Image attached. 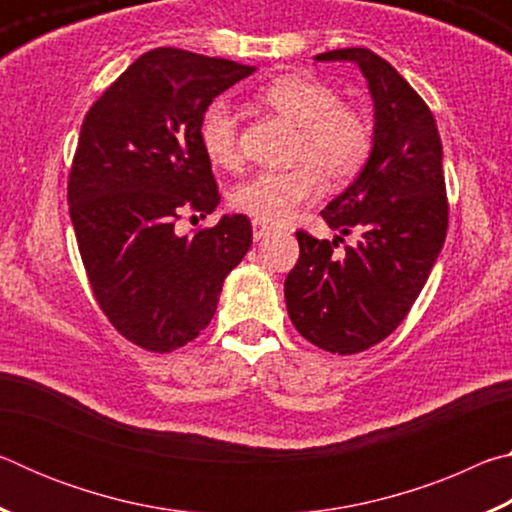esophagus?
<instances>
[{
  "label": "esophagus",
  "instance_id": "1",
  "mask_svg": "<svg viewBox=\"0 0 512 512\" xmlns=\"http://www.w3.org/2000/svg\"><path fill=\"white\" fill-rule=\"evenodd\" d=\"M268 232H271V228H268L266 223H262V221H253V237L259 241V239H264Z\"/></svg>",
  "mask_w": 512,
  "mask_h": 512
}]
</instances>
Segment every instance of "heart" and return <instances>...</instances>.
<instances>
[{
    "instance_id": "1",
    "label": "heart",
    "mask_w": 512,
    "mask_h": 512,
    "mask_svg": "<svg viewBox=\"0 0 512 512\" xmlns=\"http://www.w3.org/2000/svg\"><path fill=\"white\" fill-rule=\"evenodd\" d=\"M257 106L298 126L291 169L259 171L232 189L235 210L262 223H284L298 207L323 192V170L334 185H348L375 149V128L359 108L341 101V94L311 76L287 74L262 85ZM205 158L214 167L237 169L241 164L239 115L225 99H214L198 124Z\"/></svg>"
}]
</instances>
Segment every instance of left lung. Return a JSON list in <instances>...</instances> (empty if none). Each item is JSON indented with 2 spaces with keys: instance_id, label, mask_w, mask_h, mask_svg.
<instances>
[{
  "instance_id": "left-lung-1",
  "label": "left lung",
  "mask_w": 512,
  "mask_h": 512,
  "mask_svg": "<svg viewBox=\"0 0 512 512\" xmlns=\"http://www.w3.org/2000/svg\"><path fill=\"white\" fill-rule=\"evenodd\" d=\"M316 60H354L375 101V149L359 178L323 212L341 237L298 230L300 257L284 280L293 327L332 354L384 341L409 314L445 244L449 203L443 144L427 103L370 49L350 47ZM360 244L339 258L343 234Z\"/></svg>"
}]
</instances>
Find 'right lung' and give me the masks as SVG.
<instances>
[{
  "label": "right lung",
  "mask_w": 512,
  "mask_h": 512,
  "mask_svg": "<svg viewBox=\"0 0 512 512\" xmlns=\"http://www.w3.org/2000/svg\"><path fill=\"white\" fill-rule=\"evenodd\" d=\"M257 67L176 47L142 54L83 119L67 180L69 216L94 300L110 325L149 352L194 341L225 275L253 244L244 214L178 237L183 212H214L221 194L198 124L205 108Z\"/></svg>",
  "instance_id": "right-lung-1"
}]
</instances>
